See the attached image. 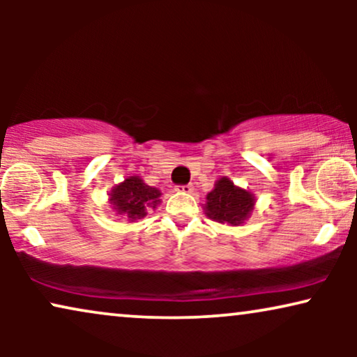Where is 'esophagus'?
<instances>
[{
    "label": "esophagus",
    "instance_id": "1",
    "mask_svg": "<svg viewBox=\"0 0 357 357\" xmlns=\"http://www.w3.org/2000/svg\"><path fill=\"white\" fill-rule=\"evenodd\" d=\"M180 193H192L193 192V185H180V187L175 188Z\"/></svg>",
    "mask_w": 357,
    "mask_h": 357
}]
</instances>
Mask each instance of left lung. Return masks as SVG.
Listing matches in <instances>:
<instances>
[{"instance_id":"1","label":"left lung","mask_w":357,"mask_h":357,"mask_svg":"<svg viewBox=\"0 0 357 357\" xmlns=\"http://www.w3.org/2000/svg\"><path fill=\"white\" fill-rule=\"evenodd\" d=\"M255 203L257 198L253 192L237 187L229 177H221L206 195L203 209L204 214L213 221L229 226H242L250 218Z\"/></svg>"}]
</instances>
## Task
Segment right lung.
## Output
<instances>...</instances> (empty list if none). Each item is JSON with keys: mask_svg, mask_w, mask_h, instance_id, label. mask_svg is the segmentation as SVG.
<instances>
[{"mask_svg": "<svg viewBox=\"0 0 357 357\" xmlns=\"http://www.w3.org/2000/svg\"><path fill=\"white\" fill-rule=\"evenodd\" d=\"M160 190L151 187L139 175H130L123 182L112 187L109 203L115 216L128 222H136L148 214V209H154L160 204Z\"/></svg>", "mask_w": 357, "mask_h": 357, "instance_id": "1", "label": "right lung"}]
</instances>
